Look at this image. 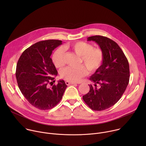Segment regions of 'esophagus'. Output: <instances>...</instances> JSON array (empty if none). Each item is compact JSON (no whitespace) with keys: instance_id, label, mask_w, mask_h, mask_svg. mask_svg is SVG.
Masks as SVG:
<instances>
[{"instance_id":"34e87169","label":"esophagus","mask_w":146,"mask_h":146,"mask_svg":"<svg viewBox=\"0 0 146 146\" xmlns=\"http://www.w3.org/2000/svg\"><path fill=\"white\" fill-rule=\"evenodd\" d=\"M65 83H66V84L68 85V86H69V85H70V84H76V82H70V81H65Z\"/></svg>"}]
</instances>
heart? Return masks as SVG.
<instances>
[{"label": "heart", "instance_id": "heart-1", "mask_svg": "<svg viewBox=\"0 0 146 146\" xmlns=\"http://www.w3.org/2000/svg\"><path fill=\"white\" fill-rule=\"evenodd\" d=\"M65 48L72 50L80 56L79 64L84 65L89 72H96L101 66L104 60V53L99 48H94L93 46L85 41H77L67 45ZM52 60L56 68H61L65 65V50L62 47L58 48L53 54ZM87 74V70L83 65L77 68L67 67L60 73L61 78L70 82H77Z\"/></svg>", "mask_w": 146, "mask_h": 146}]
</instances>
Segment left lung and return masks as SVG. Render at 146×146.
Here are the masks:
<instances>
[{
  "label": "left lung",
  "instance_id": "left-lung-1",
  "mask_svg": "<svg viewBox=\"0 0 146 146\" xmlns=\"http://www.w3.org/2000/svg\"><path fill=\"white\" fill-rule=\"evenodd\" d=\"M87 40L94 41L99 46L104 60L90 78L94 86L89 85L90 91L82 99L92 110L102 111L114 105L125 91L130 76L129 63L119 46L110 38L96 35Z\"/></svg>",
  "mask_w": 146,
  "mask_h": 146
}]
</instances>
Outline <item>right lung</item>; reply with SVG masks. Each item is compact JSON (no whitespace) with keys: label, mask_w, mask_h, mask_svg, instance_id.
Returning <instances> with one entry per match:
<instances>
[{"label":"right lung","mask_w":146,"mask_h":146,"mask_svg":"<svg viewBox=\"0 0 146 146\" xmlns=\"http://www.w3.org/2000/svg\"><path fill=\"white\" fill-rule=\"evenodd\" d=\"M62 42L58 40L38 41L27 48L17 62L15 76L21 92L33 106L41 110L55 107L68 87L64 80H59L49 87L55 82L53 77L58 74L50 56Z\"/></svg>","instance_id":"1"}]
</instances>
